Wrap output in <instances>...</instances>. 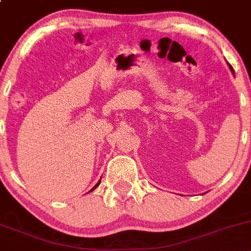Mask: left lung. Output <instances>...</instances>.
Returning a JSON list of instances; mask_svg holds the SVG:
<instances>
[{
	"label": "left lung",
	"instance_id": "obj_1",
	"mask_svg": "<svg viewBox=\"0 0 251 251\" xmlns=\"http://www.w3.org/2000/svg\"><path fill=\"white\" fill-rule=\"evenodd\" d=\"M228 67H230V70L232 71V73H234V72H233V68H232V66H230V65H228Z\"/></svg>",
	"mask_w": 251,
	"mask_h": 251
}]
</instances>
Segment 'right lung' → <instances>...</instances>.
<instances>
[{
	"label": "right lung",
	"instance_id": "obj_1",
	"mask_svg": "<svg viewBox=\"0 0 251 251\" xmlns=\"http://www.w3.org/2000/svg\"><path fill=\"white\" fill-rule=\"evenodd\" d=\"M100 183H101V179H100V181H99V183H97V184H96V185H95V186H94V188H92V189L90 190V191H92V190H95V189H96V188H97V186H99V185H100Z\"/></svg>",
	"mask_w": 251,
	"mask_h": 251
}]
</instances>
